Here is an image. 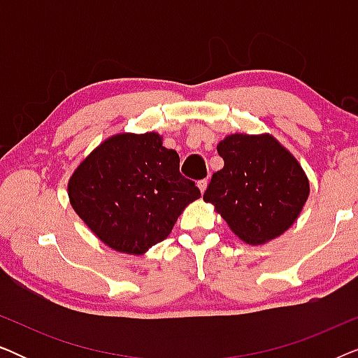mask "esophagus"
<instances>
[{"instance_id": "1", "label": "esophagus", "mask_w": 358, "mask_h": 358, "mask_svg": "<svg viewBox=\"0 0 358 358\" xmlns=\"http://www.w3.org/2000/svg\"><path fill=\"white\" fill-rule=\"evenodd\" d=\"M207 185H208V180L207 179H202V180H199L197 182V187L200 189V192H205V190H207Z\"/></svg>"}]
</instances>
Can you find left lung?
Segmentation results:
<instances>
[{"label": "left lung", "mask_w": 358, "mask_h": 358, "mask_svg": "<svg viewBox=\"0 0 358 358\" xmlns=\"http://www.w3.org/2000/svg\"><path fill=\"white\" fill-rule=\"evenodd\" d=\"M217 151L224 166L212 176L205 202L252 246L285 233L310 197V180L295 156L271 134L227 135Z\"/></svg>", "instance_id": "obj_1"}]
</instances>
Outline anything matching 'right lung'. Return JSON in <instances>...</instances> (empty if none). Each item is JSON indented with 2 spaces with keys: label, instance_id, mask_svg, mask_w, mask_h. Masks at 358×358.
I'll use <instances>...</instances> for the list:
<instances>
[{
  "label": "right lung",
  "instance_id": "obj_1",
  "mask_svg": "<svg viewBox=\"0 0 358 358\" xmlns=\"http://www.w3.org/2000/svg\"><path fill=\"white\" fill-rule=\"evenodd\" d=\"M68 197L78 217L107 248L141 256L173 231L189 203L200 197L179 173V155L163 136L115 134L73 171Z\"/></svg>",
  "mask_w": 358,
  "mask_h": 358
}]
</instances>
